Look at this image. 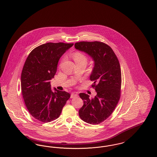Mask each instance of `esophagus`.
<instances>
[{
	"label": "esophagus",
	"mask_w": 157,
	"mask_h": 157,
	"mask_svg": "<svg viewBox=\"0 0 157 157\" xmlns=\"http://www.w3.org/2000/svg\"><path fill=\"white\" fill-rule=\"evenodd\" d=\"M76 97H78V94L76 93H75V92L72 93L71 95V98H74Z\"/></svg>",
	"instance_id": "1"
}]
</instances>
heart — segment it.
I'll return each instance as SVG.
<instances>
[{"mask_svg":"<svg viewBox=\"0 0 157 157\" xmlns=\"http://www.w3.org/2000/svg\"><path fill=\"white\" fill-rule=\"evenodd\" d=\"M74 59L76 63L81 61H86L85 56L81 52H75L74 54Z\"/></svg>","mask_w":157,"mask_h":157,"instance_id":"obj_1","label":"heart"}]
</instances>
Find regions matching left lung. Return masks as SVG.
Wrapping results in <instances>:
<instances>
[{"instance_id":"1","label":"left lung","mask_w":157,"mask_h":157,"mask_svg":"<svg viewBox=\"0 0 157 157\" xmlns=\"http://www.w3.org/2000/svg\"><path fill=\"white\" fill-rule=\"evenodd\" d=\"M75 48L92 59L94 66L90 80L94 82L92 86L97 92L92 99L88 94H79L83 105L79 110V115L86 123L98 124L111 115L120 100V62L112 48L102 42H80L75 43Z\"/></svg>"}]
</instances>
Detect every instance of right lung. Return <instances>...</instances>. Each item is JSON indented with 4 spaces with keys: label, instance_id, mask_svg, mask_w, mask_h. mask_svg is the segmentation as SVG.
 <instances>
[{
    "label": "right lung",
    "instance_id": "right-lung-1",
    "mask_svg": "<svg viewBox=\"0 0 157 157\" xmlns=\"http://www.w3.org/2000/svg\"><path fill=\"white\" fill-rule=\"evenodd\" d=\"M74 44L46 43L35 48L25 61L21 74V90L30 115L43 122L57 119L70 98L55 88L51 80L55 75L60 57Z\"/></svg>",
    "mask_w": 157,
    "mask_h": 157
}]
</instances>
